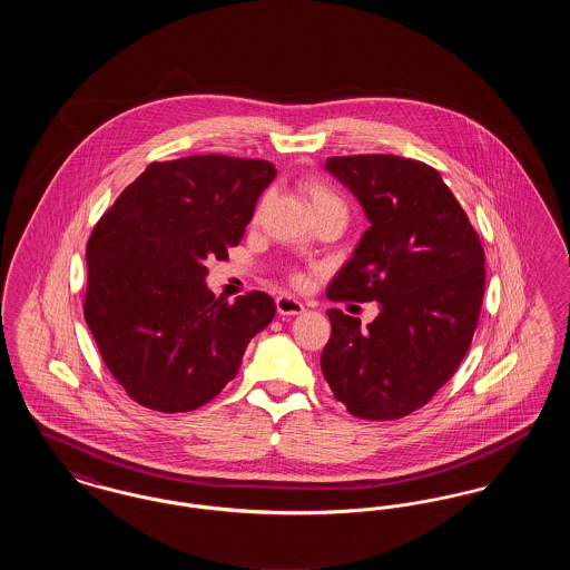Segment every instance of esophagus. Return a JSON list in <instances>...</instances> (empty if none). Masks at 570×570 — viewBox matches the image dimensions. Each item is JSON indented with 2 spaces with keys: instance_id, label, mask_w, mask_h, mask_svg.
<instances>
[{
  "instance_id": "34e87169",
  "label": "esophagus",
  "mask_w": 570,
  "mask_h": 570,
  "mask_svg": "<svg viewBox=\"0 0 570 570\" xmlns=\"http://www.w3.org/2000/svg\"><path fill=\"white\" fill-rule=\"evenodd\" d=\"M275 307H277V314H282V316H297L301 312H305L303 303L298 298L288 297V295L275 298Z\"/></svg>"
}]
</instances>
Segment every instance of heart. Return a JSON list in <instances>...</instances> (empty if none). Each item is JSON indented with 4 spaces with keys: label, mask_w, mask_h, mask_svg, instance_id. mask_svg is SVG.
<instances>
[{
    "label": "heart",
    "mask_w": 570,
    "mask_h": 570,
    "mask_svg": "<svg viewBox=\"0 0 570 570\" xmlns=\"http://www.w3.org/2000/svg\"><path fill=\"white\" fill-rule=\"evenodd\" d=\"M301 191L307 198V205L312 209L314 217L323 216V214H331L337 212L342 216H346V203L326 186L325 181L307 177L301 181ZM291 282L293 284H303V275L301 273H291Z\"/></svg>",
    "instance_id": "1"
}]
</instances>
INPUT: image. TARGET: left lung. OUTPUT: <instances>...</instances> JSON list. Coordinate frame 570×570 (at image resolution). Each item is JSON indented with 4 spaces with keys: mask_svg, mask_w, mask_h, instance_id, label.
<instances>
[{
    "mask_svg": "<svg viewBox=\"0 0 570 570\" xmlns=\"http://www.w3.org/2000/svg\"><path fill=\"white\" fill-rule=\"evenodd\" d=\"M370 219L331 301H379L367 328L328 309L321 367L337 402L365 421L425 406L468 353L485 293V252L440 173L391 154L328 158Z\"/></svg>",
    "mask_w": 570,
    "mask_h": 570,
    "instance_id": "8db88e82",
    "label": "left lung"
}]
</instances>
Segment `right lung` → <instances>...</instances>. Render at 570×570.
<instances>
[{"label": "right lung", "instance_id": "obj_1", "mask_svg": "<svg viewBox=\"0 0 570 570\" xmlns=\"http://www.w3.org/2000/svg\"><path fill=\"white\" fill-rule=\"evenodd\" d=\"M275 175L267 160L217 154L149 164L94 226L82 312L136 404L190 412L212 402L272 323L267 293L216 298L203 263L244 239Z\"/></svg>", "mask_w": 570, "mask_h": 570}]
</instances>
